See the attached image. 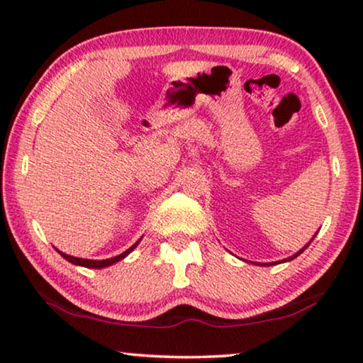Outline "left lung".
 Segmentation results:
<instances>
[{
	"label": "left lung",
	"instance_id": "1",
	"mask_svg": "<svg viewBox=\"0 0 363 363\" xmlns=\"http://www.w3.org/2000/svg\"><path fill=\"white\" fill-rule=\"evenodd\" d=\"M313 238H315V236H313ZM313 238H311V241H313ZM311 241H310V242H311ZM310 242H308V245H310ZM308 245H306L305 247H301V250H300L298 252H295V254H294V256H290V257H286V259H282V261H277V262L280 264V262H289V261H291V259H295L296 256H300V254H301L303 251H305V250H306V247H308ZM277 262H266V264H259V266H270V264H277Z\"/></svg>",
	"mask_w": 363,
	"mask_h": 363
}]
</instances>
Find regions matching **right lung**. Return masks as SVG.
Masks as SVG:
<instances>
[{"label":"right lung","mask_w":363,"mask_h":363,"mask_svg":"<svg viewBox=\"0 0 363 363\" xmlns=\"http://www.w3.org/2000/svg\"><path fill=\"white\" fill-rule=\"evenodd\" d=\"M142 241V238L135 242L133 246H130L127 251H123L122 254H118V256H113V257H109V259H101V261H96V259H83V257H74V256H68V254H65L62 251H58V254H62L63 259H67L68 262L74 264V266H81V267H86V269H104V267H109L112 266V264H116L118 261H122V259H125L130 252H132L135 247L138 246V242Z\"/></svg>","instance_id":"1"}]
</instances>
